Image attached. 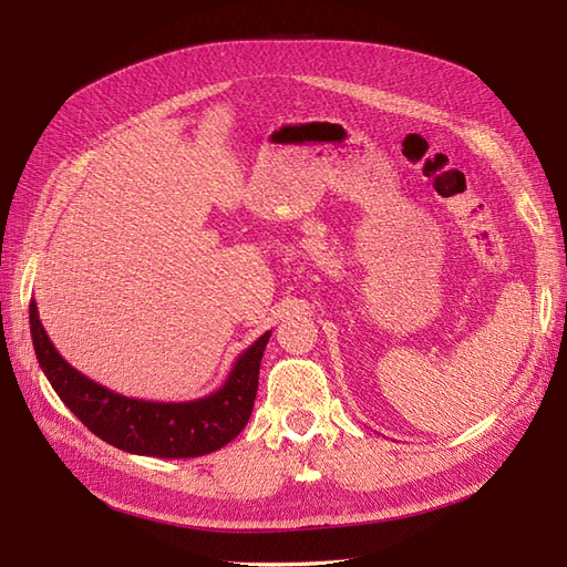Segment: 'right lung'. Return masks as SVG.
I'll return each mask as SVG.
<instances>
[{"mask_svg":"<svg viewBox=\"0 0 567 567\" xmlns=\"http://www.w3.org/2000/svg\"><path fill=\"white\" fill-rule=\"evenodd\" d=\"M30 336L47 381L96 437L140 456L192 458L221 450L246 427L271 331L236 357L215 392L188 402L136 400L87 379L49 340L35 300L30 302Z\"/></svg>","mask_w":567,"mask_h":567,"instance_id":"1","label":"right lung"}]
</instances>
